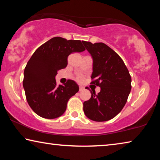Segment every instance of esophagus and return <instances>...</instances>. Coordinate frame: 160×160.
<instances>
[{"mask_svg": "<svg viewBox=\"0 0 160 160\" xmlns=\"http://www.w3.org/2000/svg\"><path fill=\"white\" fill-rule=\"evenodd\" d=\"M83 90H84V87H82V86H80L79 87V90L80 91H82Z\"/></svg>", "mask_w": 160, "mask_h": 160, "instance_id": "obj_1", "label": "esophagus"}]
</instances>
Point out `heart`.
Returning a JSON list of instances; mask_svg holds the SVG:
<instances>
[{"mask_svg":"<svg viewBox=\"0 0 160 160\" xmlns=\"http://www.w3.org/2000/svg\"><path fill=\"white\" fill-rule=\"evenodd\" d=\"M83 79H84V77L82 75H78L77 76V80L78 81H82Z\"/></svg>","mask_w":160,"mask_h":160,"instance_id":"heart-1","label":"heart"}]
</instances>
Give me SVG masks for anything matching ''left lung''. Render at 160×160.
Wrapping results in <instances>:
<instances>
[{"label": "left lung", "mask_w": 160, "mask_h": 160, "mask_svg": "<svg viewBox=\"0 0 160 160\" xmlns=\"http://www.w3.org/2000/svg\"><path fill=\"white\" fill-rule=\"evenodd\" d=\"M82 43L93 58L91 84L101 88L98 94L90 90L91 98L83 103L84 112L92 121H109L125 106L131 90V75L122 58L107 44Z\"/></svg>", "instance_id": "left-lung-1"}]
</instances>
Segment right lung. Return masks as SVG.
<instances>
[{"instance_id":"add662e5","label":"right lung","mask_w":160,"mask_h":160,"mask_svg":"<svg viewBox=\"0 0 160 160\" xmlns=\"http://www.w3.org/2000/svg\"><path fill=\"white\" fill-rule=\"evenodd\" d=\"M85 50L80 40L56 37L32 54L24 71L23 87L27 101L37 115L53 119L65 112L68 101L78 92L79 87L71 80L57 85L55 76L58 70L67 66L70 53Z\"/></svg>"}]
</instances>
